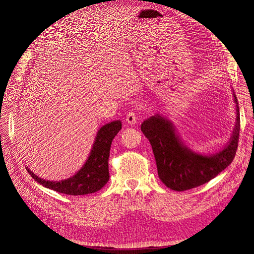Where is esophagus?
<instances>
[{
    "instance_id": "34e87169",
    "label": "esophagus",
    "mask_w": 254,
    "mask_h": 254,
    "mask_svg": "<svg viewBox=\"0 0 254 254\" xmlns=\"http://www.w3.org/2000/svg\"><path fill=\"white\" fill-rule=\"evenodd\" d=\"M137 118H139V115H137V113L133 110L129 111L126 115V122L128 123V124L130 125H135L136 124V121H137Z\"/></svg>"
}]
</instances>
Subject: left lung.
<instances>
[{
	"mask_svg": "<svg viewBox=\"0 0 254 254\" xmlns=\"http://www.w3.org/2000/svg\"><path fill=\"white\" fill-rule=\"evenodd\" d=\"M236 124L233 134L224 149L214 155H201L183 144L171 123L156 114L145 120L141 130L147 137L156 159L160 180L171 190L182 191L197 188L215 178L235 157L240 136V108L235 94Z\"/></svg>",
	"mask_w": 254,
	"mask_h": 254,
	"instance_id": "8db88e82",
	"label": "left lung"
}]
</instances>
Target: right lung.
<instances>
[{"label": "right lung", "mask_w": 254, "mask_h": 254, "mask_svg": "<svg viewBox=\"0 0 254 254\" xmlns=\"http://www.w3.org/2000/svg\"><path fill=\"white\" fill-rule=\"evenodd\" d=\"M121 129V121H113L99 128L88 160L71 178L61 181H49L39 178L29 168L26 170L38 183L58 193L72 196L95 193L109 180L108 161L111 143Z\"/></svg>", "instance_id": "add662e5"}]
</instances>
